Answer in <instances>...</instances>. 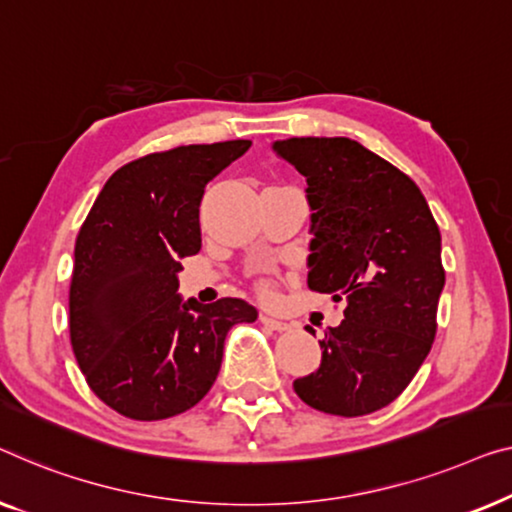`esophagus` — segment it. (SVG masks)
Instances as JSON below:
<instances>
[{"label": "esophagus", "mask_w": 512, "mask_h": 512, "mask_svg": "<svg viewBox=\"0 0 512 512\" xmlns=\"http://www.w3.org/2000/svg\"><path fill=\"white\" fill-rule=\"evenodd\" d=\"M259 320H262V325H266L269 329H276V331L290 329V325H287L283 318H276V315H271V313H266V311L259 315Z\"/></svg>", "instance_id": "esophagus-1"}]
</instances>
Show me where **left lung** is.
Instances as JSON below:
<instances>
[{"label":"left lung","instance_id":"8db88e82","mask_svg":"<svg viewBox=\"0 0 512 512\" xmlns=\"http://www.w3.org/2000/svg\"><path fill=\"white\" fill-rule=\"evenodd\" d=\"M271 148L306 176L308 287L345 304L294 392L322 413L369 415L406 390L434 343L441 232L420 187L362 143L306 136Z\"/></svg>","mask_w":512,"mask_h":512}]
</instances>
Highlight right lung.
Listing matches in <instances>:
<instances>
[{
	"label": "right lung",
	"mask_w": 512,
	"mask_h": 512,
	"mask_svg": "<svg viewBox=\"0 0 512 512\" xmlns=\"http://www.w3.org/2000/svg\"><path fill=\"white\" fill-rule=\"evenodd\" d=\"M250 146H178L129 162L78 232L71 348L90 390L120 415L153 422L197 406L218 378L229 329L257 320L243 299L178 294L181 259L201 250L204 187Z\"/></svg>",
	"instance_id": "obj_1"
}]
</instances>
